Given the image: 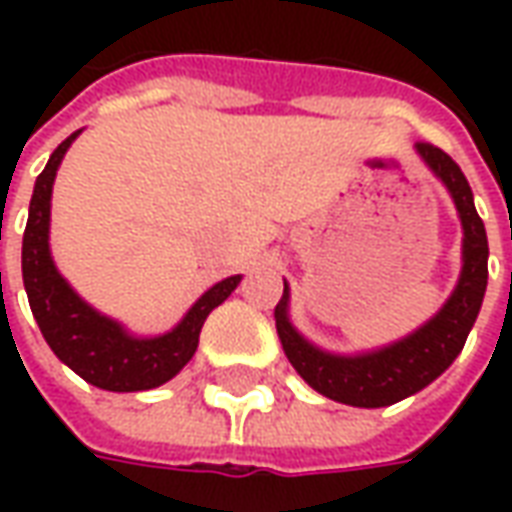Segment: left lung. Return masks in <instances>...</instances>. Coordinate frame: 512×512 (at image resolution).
Wrapping results in <instances>:
<instances>
[{"mask_svg": "<svg viewBox=\"0 0 512 512\" xmlns=\"http://www.w3.org/2000/svg\"><path fill=\"white\" fill-rule=\"evenodd\" d=\"M422 164L441 180L461 219V274L436 315L395 343L337 354L296 329L290 318V288L279 299L274 318L288 362L307 384L329 400L356 408H384L417 395L455 362L483 307L488 285V238L474 208V194L461 167L444 150L425 142L414 145Z\"/></svg>", "mask_w": 512, "mask_h": 512, "instance_id": "obj_1", "label": "left lung"}]
</instances>
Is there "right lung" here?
Returning a JSON list of instances; mask_svg holds the SVG:
<instances>
[{
	"instance_id": "add662e5",
	"label": "right lung",
	"mask_w": 512,
	"mask_h": 512,
	"mask_svg": "<svg viewBox=\"0 0 512 512\" xmlns=\"http://www.w3.org/2000/svg\"><path fill=\"white\" fill-rule=\"evenodd\" d=\"M82 131H73L40 172L29 200V219L21 244V274L29 307L40 332L62 365H68L87 384L106 392H145L167 384L189 365L200 343L205 318L238 285L241 274L216 282L191 304L186 315L164 334H134L126 323L95 310L84 301L51 255V191L68 147Z\"/></svg>"
}]
</instances>
